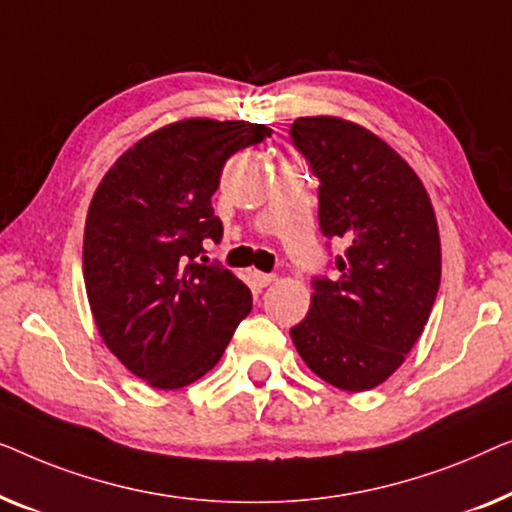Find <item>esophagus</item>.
Returning a JSON list of instances; mask_svg holds the SVG:
<instances>
[{
    "mask_svg": "<svg viewBox=\"0 0 512 512\" xmlns=\"http://www.w3.org/2000/svg\"><path fill=\"white\" fill-rule=\"evenodd\" d=\"M250 278H253V283L257 287H266V285H271L273 280H276L273 273H262V271H253V273H250Z\"/></svg>",
    "mask_w": 512,
    "mask_h": 512,
    "instance_id": "1",
    "label": "esophagus"
}]
</instances>
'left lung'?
<instances>
[{
  "instance_id": "8db88e82",
  "label": "left lung",
  "mask_w": 512,
  "mask_h": 512,
  "mask_svg": "<svg viewBox=\"0 0 512 512\" xmlns=\"http://www.w3.org/2000/svg\"><path fill=\"white\" fill-rule=\"evenodd\" d=\"M290 136L320 178L322 234L348 246L338 276L313 280L311 311L290 336L325 383L373 390L406 362L436 301L434 206L408 162L357 122L311 115Z\"/></svg>"
}]
</instances>
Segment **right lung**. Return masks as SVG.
Wrapping results in <instances>:
<instances>
[{"label": "right lung", "mask_w": 512, "mask_h": 512, "mask_svg": "<svg viewBox=\"0 0 512 512\" xmlns=\"http://www.w3.org/2000/svg\"><path fill=\"white\" fill-rule=\"evenodd\" d=\"M271 136L246 120L187 118L143 136L90 201L83 278L99 336L157 390L194 383L220 362L253 294L220 264H199L222 222L211 197L236 150Z\"/></svg>", "instance_id": "add662e5"}]
</instances>
